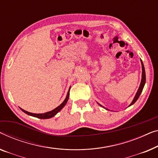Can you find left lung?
<instances>
[{"label": "left lung", "mask_w": 158, "mask_h": 158, "mask_svg": "<svg viewBox=\"0 0 158 158\" xmlns=\"http://www.w3.org/2000/svg\"><path fill=\"white\" fill-rule=\"evenodd\" d=\"M141 62H142V69H143V74H142V80H141V83H140V85H139V89H138V91H137V92L136 95H135V97L134 99H133V101L132 102V103L130 104V106H131V105H132V104H135V102H136V101L137 100V99H138L139 97V95H140V94H141V92H143V87H144V86H145V84L146 77H145V67H144L143 63V61H142V60H141ZM99 105H100V104H99ZM100 106H102V105H100Z\"/></svg>", "instance_id": "8db88e82"}]
</instances>
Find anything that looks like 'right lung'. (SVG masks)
<instances>
[{
  "mask_svg": "<svg viewBox=\"0 0 158 158\" xmlns=\"http://www.w3.org/2000/svg\"><path fill=\"white\" fill-rule=\"evenodd\" d=\"M69 92L67 93V95H66V99H64V101L62 102V103L60 104L59 106H57L56 108H55L54 110H53L52 111H50V112L44 113V114H34V113H31V112H27V111L23 110V109H21V110L23 111V112H25L26 114H27L28 115H31V116L37 117V118H39V119H48V118H51V117H54V115H56L57 113L59 112V111L61 110L64 106H65V104H66V102H67L68 99H69Z\"/></svg>",
  "mask_w": 158,
  "mask_h": 158,
  "instance_id": "1",
  "label": "right lung"
}]
</instances>
